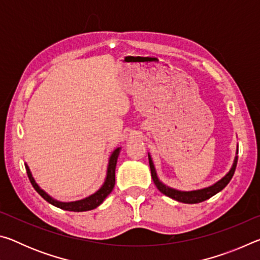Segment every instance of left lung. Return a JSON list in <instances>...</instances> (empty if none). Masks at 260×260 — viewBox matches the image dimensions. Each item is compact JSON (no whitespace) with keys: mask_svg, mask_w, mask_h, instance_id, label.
<instances>
[{"mask_svg":"<svg viewBox=\"0 0 260 260\" xmlns=\"http://www.w3.org/2000/svg\"><path fill=\"white\" fill-rule=\"evenodd\" d=\"M236 153H239V149H237ZM148 157H149V165H150V171H151V177H152L153 182H155V184H156V187L158 188V190H159L161 193H164V195L171 197V199H173L178 202H181V203H186V204L201 203V202L209 200L210 197H212L215 195V193L221 191L222 189L225 188L228 183H230V181L233 178V175H234L236 164H237V156H236L234 159V162H233L232 169L230 170V172H228L225 177L220 179L218 182L212 184V186L206 187L203 189H199V190L181 191V190H177V189H173V188L165 186V184L162 183L159 179H158L155 166H153V162H152L150 155H148Z\"/></svg>","mask_w":260,"mask_h":260,"instance_id":"left-lung-1","label":"left lung"}]
</instances>
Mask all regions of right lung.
<instances>
[{"instance_id":"add662e5","label":"right lung","mask_w":260,"mask_h":260,"mask_svg":"<svg viewBox=\"0 0 260 260\" xmlns=\"http://www.w3.org/2000/svg\"><path fill=\"white\" fill-rule=\"evenodd\" d=\"M119 152H120V148H117L114 149L113 152L111 153V156H110L108 171H107V178H105V181L102 184V187H101L98 191L94 192L93 195L76 202H59L52 199V197H50L46 191H43L42 189L38 186V183L35 182L34 178L32 177V173H30L29 167L27 166V164H25V167L33 188L39 192V195H40L43 200H46L48 202V203L52 204L54 206H56V208L67 210V211L83 212V211H89L98 208L100 204L103 203V201L107 199L109 193L112 191V189L114 187V182H116V175H114V173H116V165H117V159H118V156H119Z\"/></svg>"}]
</instances>
